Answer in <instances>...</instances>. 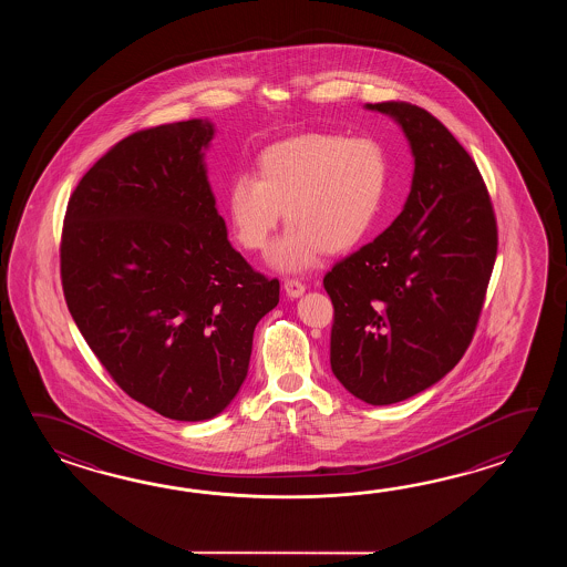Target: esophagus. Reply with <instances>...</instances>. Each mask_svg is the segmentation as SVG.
Returning a JSON list of instances; mask_svg holds the SVG:
<instances>
[{
  "mask_svg": "<svg viewBox=\"0 0 567 567\" xmlns=\"http://www.w3.org/2000/svg\"><path fill=\"white\" fill-rule=\"evenodd\" d=\"M284 289H286L289 298H300L301 293L306 291V286L301 284L300 279H286Z\"/></svg>",
  "mask_w": 567,
  "mask_h": 567,
  "instance_id": "esophagus-1",
  "label": "esophagus"
}]
</instances>
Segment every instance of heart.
I'll use <instances>...</instances> for the list:
<instances>
[{"label":"heart","instance_id":"obj_1","mask_svg":"<svg viewBox=\"0 0 567 567\" xmlns=\"http://www.w3.org/2000/svg\"><path fill=\"white\" fill-rule=\"evenodd\" d=\"M389 178L385 150L371 137L310 132L281 140L257 157V176L237 174L227 215L237 243L266 251L279 220H289L271 264L303 271L324 251L342 254L373 229Z\"/></svg>","mask_w":567,"mask_h":567}]
</instances>
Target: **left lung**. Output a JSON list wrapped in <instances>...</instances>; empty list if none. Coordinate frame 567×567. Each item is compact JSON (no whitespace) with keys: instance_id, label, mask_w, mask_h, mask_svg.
Here are the masks:
<instances>
[{"instance_id":"8db88e82","label":"left lung","mask_w":567,"mask_h":567,"mask_svg":"<svg viewBox=\"0 0 567 567\" xmlns=\"http://www.w3.org/2000/svg\"><path fill=\"white\" fill-rule=\"evenodd\" d=\"M367 109L398 121L415 169L393 225L324 276L330 367L354 398L391 405L437 383L471 347L498 233L481 172L442 121L405 101Z\"/></svg>"}]
</instances>
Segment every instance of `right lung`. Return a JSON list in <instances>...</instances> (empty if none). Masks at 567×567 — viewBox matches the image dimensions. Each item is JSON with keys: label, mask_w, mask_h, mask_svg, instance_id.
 <instances>
[{"label": "right lung", "mask_w": 567, "mask_h": 567, "mask_svg": "<svg viewBox=\"0 0 567 567\" xmlns=\"http://www.w3.org/2000/svg\"><path fill=\"white\" fill-rule=\"evenodd\" d=\"M208 120L132 133L74 188L64 300L111 379L176 422L218 415L247 377L279 281L230 247L206 178Z\"/></svg>", "instance_id": "1"}]
</instances>
